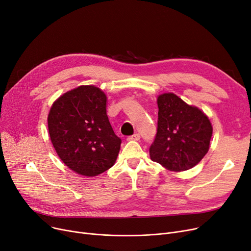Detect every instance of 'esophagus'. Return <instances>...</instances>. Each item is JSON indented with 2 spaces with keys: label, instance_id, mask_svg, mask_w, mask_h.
Returning a JSON list of instances; mask_svg holds the SVG:
<instances>
[{
  "label": "esophagus",
  "instance_id": "esophagus-1",
  "mask_svg": "<svg viewBox=\"0 0 251 251\" xmlns=\"http://www.w3.org/2000/svg\"><path fill=\"white\" fill-rule=\"evenodd\" d=\"M128 139L129 140H139L140 139V134L139 133H135V134H133L131 136H129Z\"/></svg>",
  "mask_w": 251,
  "mask_h": 251
}]
</instances>
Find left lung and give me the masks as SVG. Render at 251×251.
Listing matches in <instances>:
<instances>
[{
	"label": "left lung",
	"instance_id": "obj_1",
	"mask_svg": "<svg viewBox=\"0 0 251 251\" xmlns=\"http://www.w3.org/2000/svg\"><path fill=\"white\" fill-rule=\"evenodd\" d=\"M157 133L150 147L151 159L172 171L188 170L209 150L212 126L198 107L173 93L158 97Z\"/></svg>",
	"mask_w": 251,
	"mask_h": 251
}]
</instances>
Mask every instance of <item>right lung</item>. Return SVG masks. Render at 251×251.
Instances as JSON below:
<instances>
[{"instance_id": "1", "label": "right lung", "mask_w": 251, "mask_h": 251, "mask_svg": "<svg viewBox=\"0 0 251 251\" xmlns=\"http://www.w3.org/2000/svg\"><path fill=\"white\" fill-rule=\"evenodd\" d=\"M106 96L97 87L80 86L64 93L48 115L50 138L69 168L95 176L111 168L121 146L106 116Z\"/></svg>"}]
</instances>
